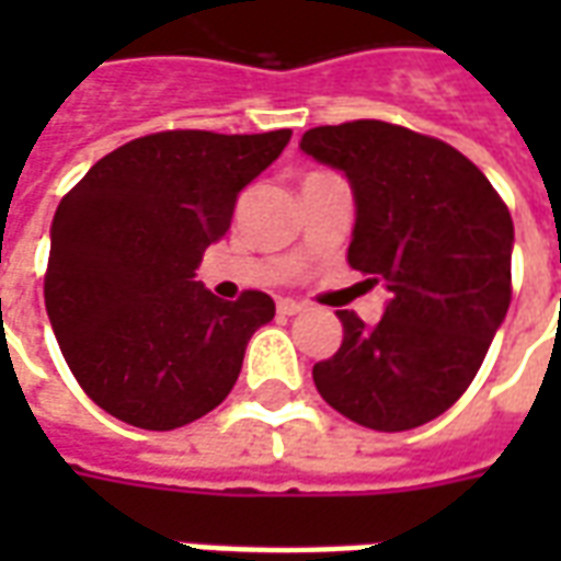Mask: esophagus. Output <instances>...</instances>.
Here are the masks:
<instances>
[{
	"label": "esophagus",
	"mask_w": 561,
	"mask_h": 561,
	"mask_svg": "<svg viewBox=\"0 0 561 561\" xmlns=\"http://www.w3.org/2000/svg\"><path fill=\"white\" fill-rule=\"evenodd\" d=\"M276 309H279V316H297V312H304V304H297V300H279L276 304Z\"/></svg>",
	"instance_id": "esophagus-1"
}]
</instances>
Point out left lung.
Listing matches in <instances>:
<instances>
[{"mask_svg":"<svg viewBox=\"0 0 561 561\" xmlns=\"http://www.w3.org/2000/svg\"><path fill=\"white\" fill-rule=\"evenodd\" d=\"M300 149L348 180V264L385 282L378 324L340 309V352L312 366L348 421L402 433L445 414L478 376L511 306L514 221L462 152L378 119L309 128Z\"/></svg>","mask_w":561,"mask_h":561,"instance_id":"left-lung-1","label":"left lung"}]
</instances>
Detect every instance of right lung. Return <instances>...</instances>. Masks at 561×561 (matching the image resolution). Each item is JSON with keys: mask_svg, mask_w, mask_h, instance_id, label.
<instances>
[{"mask_svg": "<svg viewBox=\"0 0 561 561\" xmlns=\"http://www.w3.org/2000/svg\"><path fill=\"white\" fill-rule=\"evenodd\" d=\"M288 140V128L159 131L95 161L59 201L44 304L68 369L104 412L164 433L231 393L276 304L264 291L221 300L195 270Z\"/></svg>", "mask_w": 561, "mask_h": 561, "instance_id": "add662e5", "label": "right lung"}]
</instances>
